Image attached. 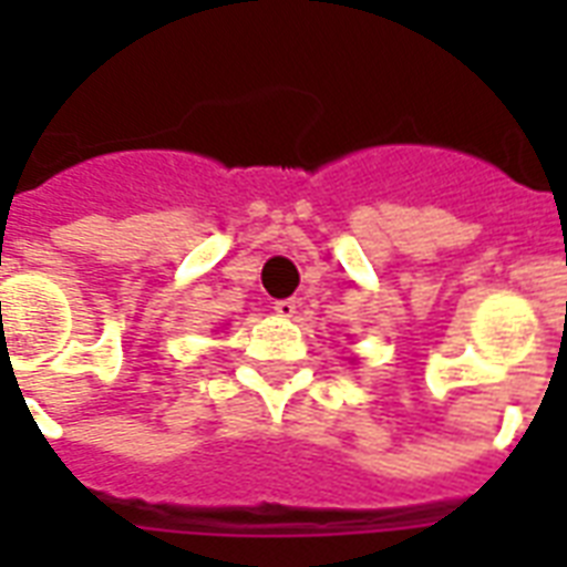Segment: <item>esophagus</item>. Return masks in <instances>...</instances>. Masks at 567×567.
I'll list each match as a JSON object with an SVG mask.
<instances>
[{"label":"esophagus","mask_w":567,"mask_h":567,"mask_svg":"<svg viewBox=\"0 0 567 567\" xmlns=\"http://www.w3.org/2000/svg\"><path fill=\"white\" fill-rule=\"evenodd\" d=\"M297 309H300V302L293 300V297L274 302V311L279 315V318H293V315H297Z\"/></svg>","instance_id":"obj_1"}]
</instances>
